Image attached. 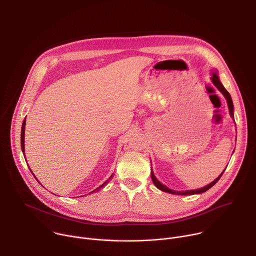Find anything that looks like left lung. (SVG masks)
<instances>
[{"mask_svg": "<svg viewBox=\"0 0 256 256\" xmlns=\"http://www.w3.org/2000/svg\"><path fill=\"white\" fill-rule=\"evenodd\" d=\"M212 83H214V85L218 88V90L220 91V92H222V94L224 95V97L226 98V100H227V103H228V107H229V112H230V114H231V116L234 118V107H233V102H232V98H231V96H230V94H229V92L225 89V87L223 86V84L221 83V81H220V79H218V74H216V72H212ZM225 171V170H224ZM224 171L218 175L212 182H210V184H208V186H206L204 188H198V190H186V192H175V190H170V188H168L167 186H163L160 181H158V179L155 177V175H154V173H153V171H151V177H152V180H153V182H154V184H155V186L157 188H159V190H161L162 192H169V194H180V196H192V194H202V192H206L208 190H210L212 186H214L216 182L218 181V179L221 178V176L223 175V173H224Z\"/></svg>", "mask_w": 256, "mask_h": 256, "instance_id": "8db88e82", "label": "left lung"}]
</instances>
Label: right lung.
<instances>
[{"label": "right lung", "mask_w": 256, "mask_h": 256, "mask_svg": "<svg viewBox=\"0 0 256 256\" xmlns=\"http://www.w3.org/2000/svg\"><path fill=\"white\" fill-rule=\"evenodd\" d=\"M26 120H23V124H22V128H21V149H22V152H23V154H24V156H25V153H24V136H25V124H26ZM31 171V170H30ZM114 175V174H112ZM112 175L110 176V177H109L105 182H104V184H101L99 188H97L95 190H93V192H98V190H100L102 188H104L107 184H108V181H110L112 179ZM36 178V177H35ZM90 192V194H91Z\"/></svg>", "instance_id": "1"}]
</instances>
